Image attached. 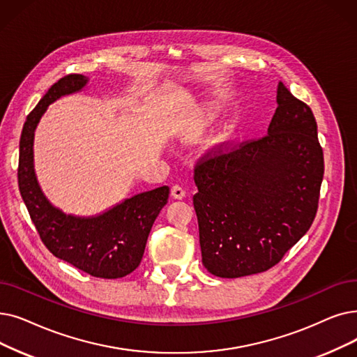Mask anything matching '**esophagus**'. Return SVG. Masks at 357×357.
Segmentation results:
<instances>
[{
    "label": "esophagus",
    "mask_w": 357,
    "mask_h": 357,
    "mask_svg": "<svg viewBox=\"0 0 357 357\" xmlns=\"http://www.w3.org/2000/svg\"><path fill=\"white\" fill-rule=\"evenodd\" d=\"M170 195L176 199H182L185 197V190L182 187H179V185H174V187L170 188Z\"/></svg>",
    "instance_id": "1"
}]
</instances>
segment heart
Segmentation results:
<instances>
[{
  "label": "heart",
  "instance_id": "obj_1",
  "mask_svg": "<svg viewBox=\"0 0 357 357\" xmlns=\"http://www.w3.org/2000/svg\"><path fill=\"white\" fill-rule=\"evenodd\" d=\"M198 134H199V131H198V128L195 127V128H190V130L182 131V132L179 134V137L182 138V140H185V142H192V140H195V138L198 137Z\"/></svg>",
  "mask_w": 357,
  "mask_h": 357
}]
</instances>
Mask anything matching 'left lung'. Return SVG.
Listing matches in <instances>:
<instances>
[{"label":"left lung","mask_w":357,"mask_h":357,"mask_svg":"<svg viewBox=\"0 0 357 357\" xmlns=\"http://www.w3.org/2000/svg\"><path fill=\"white\" fill-rule=\"evenodd\" d=\"M277 105L267 135L223 143L195 165L201 255L217 277L270 270L315 219L324 176L315 116L282 82Z\"/></svg>","instance_id":"left-lung-1"}]
</instances>
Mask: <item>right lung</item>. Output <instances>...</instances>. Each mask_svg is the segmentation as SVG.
<instances>
[{"mask_svg":"<svg viewBox=\"0 0 357 357\" xmlns=\"http://www.w3.org/2000/svg\"><path fill=\"white\" fill-rule=\"evenodd\" d=\"M89 79H59L26 118L20 137L19 190L43 245L59 259L93 277L119 278L140 266L151 226L167 203L169 187L137 194L102 214L80 217L54 207L39 187L33 165L35 130L61 96L80 91Z\"/></svg>","mask_w":357,"mask_h":357,"instance_id":"1","label":"right lung"}]
</instances>
